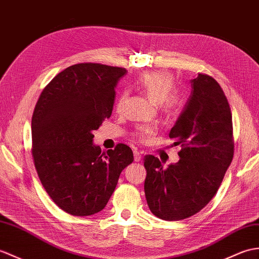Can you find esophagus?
<instances>
[{"mask_svg":"<svg viewBox=\"0 0 259 259\" xmlns=\"http://www.w3.org/2000/svg\"><path fill=\"white\" fill-rule=\"evenodd\" d=\"M134 157H135L136 162L141 161V153L138 151V150H135V151H134Z\"/></svg>","mask_w":259,"mask_h":259,"instance_id":"obj_1","label":"esophagus"}]
</instances>
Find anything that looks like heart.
<instances>
[{"mask_svg": "<svg viewBox=\"0 0 259 259\" xmlns=\"http://www.w3.org/2000/svg\"><path fill=\"white\" fill-rule=\"evenodd\" d=\"M139 85L143 92L146 93L150 99H152L155 104H160L161 109L165 113H173L178 109L180 100L176 94H172L171 90L174 85V78L171 73L166 70H153L147 71L142 74L138 79ZM127 94L122 93L120 95L117 101V109L120 110L122 108ZM153 132L152 127L141 128L139 136L144 137L151 135Z\"/></svg>", "mask_w": 259, "mask_h": 259, "instance_id": "obj_1", "label": "heart"}]
</instances>
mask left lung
<instances>
[{
  "instance_id": "left-lung-1",
  "label": "left lung",
  "mask_w": 259,
  "mask_h": 259,
  "mask_svg": "<svg viewBox=\"0 0 259 259\" xmlns=\"http://www.w3.org/2000/svg\"><path fill=\"white\" fill-rule=\"evenodd\" d=\"M169 137L181 144L180 160L163 167L144 157V193L150 211L161 220L180 221L200 212L218 192L234 154L230 105L219 82L198 74Z\"/></svg>"
}]
</instances>
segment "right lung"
Listing matches in <instances>:
<instances>
[{
  "mask_svg": "<svg viewBox=\"0 0 259 259\" xmlns=\"http://www.w3.org/2000/svg\"><path fill=\"white\" fill-rule=\"evenodd\" d=\"M127 69L83 63L69 66L41 92L32 117L33 158L38 178L66 213L100 212L134 153L123 143L101 152L93 132L110 118L115 88Z\"/></svg>",
  "mask_w": 259,
  "mask_h": 259,
  "instance_id": "1",
  "label": "right lung"
}]
</instances>
